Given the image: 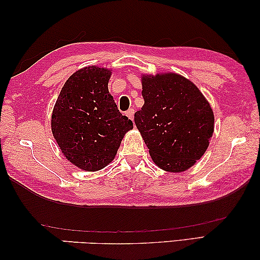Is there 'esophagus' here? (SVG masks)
<instances>
[{"label":"esophagus","instance_id":"esophagus-1","mask_svg":"<svg viewBox=\"0 0 260 260\" xmlns=\"http://www.w3.org/2000/svg\"><path fill=\"white\" fill-rule=\"evenodd\" d=\"M125 114H126V116L129 117L131 121H134V117H135V109H129Z\"/></svg>","mask_w":260,"mask_h":260}]
</instances>
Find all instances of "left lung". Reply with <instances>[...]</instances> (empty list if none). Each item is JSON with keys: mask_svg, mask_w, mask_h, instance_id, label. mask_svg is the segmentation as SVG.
<instances>
[{"mask_svg": "<svg viewBox=\"0 0 260 260\" xmlns=\"http://www.w3.org/2000/svg\"><path fill=\"white\" fill-rule=\"evenodd\" d=\"M144 106L135 123L154 164L166 172L189 169L207 150L214 115L196 85L177 74L142 77Z\"/></svg>", "mask_w": 260, "mask_h": 260, "instance_id": "1", "label": "left lung"}]
</instances>
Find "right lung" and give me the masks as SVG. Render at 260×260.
<instances>
[{
	"instance_id": "right-lung-1",
	"label": "right lung",
	"mask_w": 260,
	"mask_h": 260,
	"mask_svg": "<svg viewBox=\"0 0 260 260\" xmlns=\"http://www.w3.org/2000/svg\"><path fill=\"white\" fill-rule=\"evenodd\" d=\"M112 71L86 67L70 76L54 106L52 133L66 158L96 172L112 162L124 135L134 127L108 91Z\"/></svg>"
}]
</instances>
